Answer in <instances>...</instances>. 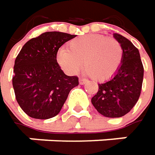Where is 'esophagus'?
<instances>
[{
	"label": "esophagus",
	"instance_id": "esophagus-1",
	"mask_svg": "<svg viewBox=\"0 0 155 155\" xmlns=\"http://www.w3.org/2000/svg\"><path fill=\"white\" fill-rule=\"evenodd\" d=\"M87 80L86 79H82V78H80V80H79V83L81 84V85H84L85 83H87Z\"/></svg>",
	"mask_w": 155,
	"mask_h": 155
}]
</instances>
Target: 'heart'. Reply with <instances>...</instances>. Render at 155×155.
<instances>
[{
    "instance_id": "1",
    "label": "heart",
    "mask_w": 155,
    "mask_h": 155,
    "mask_svg": "<svg viewBox=\"0 0 155 155\" xmlns=\"http://www.w3.org/2000/svg\"><path fill=\"white\" fill-rule=\"evenodd\" d=\"M69 48L58 49L56 60L68 74H76L84 62L85 73L98 81H107L119 69L124 51L121 44L113 38L104 35L88 34L74 38Z\"/></svg>"
}]
</instances>
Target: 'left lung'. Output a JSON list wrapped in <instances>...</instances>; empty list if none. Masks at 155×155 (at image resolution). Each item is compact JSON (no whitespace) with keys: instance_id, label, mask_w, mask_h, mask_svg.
I'll list each match as a JSON object with an SVG mask.
<instances>
[{"instance_id":"8db88e82","label":"left lung","mask_w":155,"mask_h":155,"mask_svg":"<svg viewBox=\"0 0 155 155\" xmlns=\"http://www.w3.org/2000/svg\"><path fill=\"white\" fill-rule=\"evenodd\" d=\"M122 45L124 56L117 72L107 81L99 84L92 104L106 117H123L135 106L141 94L143 66L138 49L124 36L113 33Z\"/></svg>"}]
</instances>
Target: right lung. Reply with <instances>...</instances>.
<instances>
[{"label": "right lung", "mask_w": 155, "mask_h": 155, "mask_svg": "<svg viewBox=\"0 0 155 155\" xmlns=\"http://www.w3.org/2000/svg\"><path fill=\"white\" fill-rule=\"evenodd\" d=\"M47 31L26 42L17 56L13 87L20 108L36 119H49L60 112L78 77L68 76L56 61L58 49L75 38Z\"/></svg>", "instance_id": "right-lung-1"}]
</instances>
